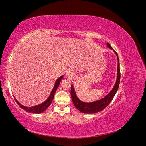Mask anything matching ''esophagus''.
I'll list each match as a JSON object with an SVG mask.
<instances>
[{
    "label": "esophagus",
    "mask_w": 146,
    "mask_h": 146,
    "mask_svg": "<svg viewBox=\"0 0 146 146\" xmlns=\"http://www.w3.org/2000/svg\"><path fill=\"white\" fill-rule=\"evenodd\" d=\"M74 72H73V70H68L67 72H66V76L69 78H72L74 76Z\"/></svg>",
    "instance_id": "esophagus-1"
}]
</instances>
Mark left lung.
<instances>
[{
	"label": "left lung",
	"instance_id": "obj_1",
	"mask_svg": "<svg viewBox=\"0 0 146 146\" xmlns=\"http://www.w3.org/2000/svg\"><path fill=\"white\" fill-rule=\"evenodd\" d=\"M107 46L110 48H111V46H110L109 43H107ZM115 54H116L117 56V61H118V66H117V80L116 82L115 85H114L113 89L111 90V91L110 93L106 96L105 98L103 99H100L98 101L93 102L91 103H85L82 102L78 99V98L77 97L76 92L74 91V87L72 85H71V91H70V95H71V98L72 100V102L74 103V105L79 111L80 112L84 113H96L99 111H102L104 108H105L111 102V100H113L114 96H115L116 92L118 90V88L119 86V83H120V78H121V73H120V65H119V57L117 56V54L115 50Z\"/></svg>",
	"mask_w": 146,
	"mask_h": 146
}]
</instances>
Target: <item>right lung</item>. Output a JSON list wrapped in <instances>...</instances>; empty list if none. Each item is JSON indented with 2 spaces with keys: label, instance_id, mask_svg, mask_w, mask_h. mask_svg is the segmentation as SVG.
Instances as JSON below:
<instances>
[{
  "label": "right lung",
  "instance_id": "1",
  "mask_svg": "<svg viewBox=\"0 0 146 146\" xmlns=\"http://www.w3.org/2000/svg\"><path fill=\"white\" fill-rule=\"evenodd\" d=\"M63 76H61V77H60L59 78L57 79V80L55 82V86L53 88V90L51 92L50 95V96L48 97V98L44 102H43L42 104H40V105H38L36 106H34V107H25V106L21 105L18 101H17L15 98V100L17 102V104L19 105V107L23 108V110H24L25 111H27V112H30V113H41L42 112H44L45 111V110L49 107L50 105L51 104L53 100V99L54 98V95L55 92L57 90V88H58V86L60 85V83L61 80V79H62ZM15 98V97H14Z\"/></svg>",
  "mask_w": 146,
  "mask_h": 146
}]
</instances>
